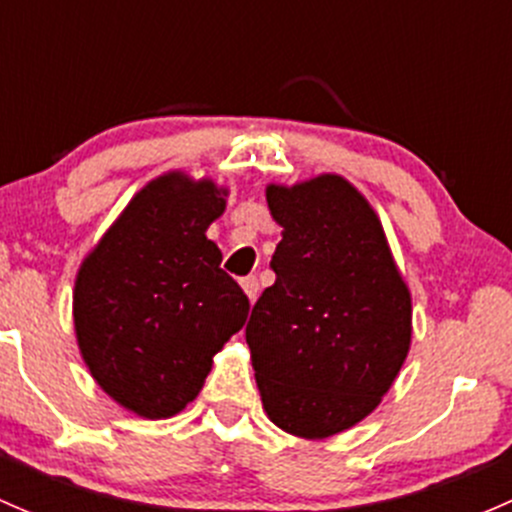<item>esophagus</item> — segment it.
<instances>
[{
    "mask_svg": "<svg viewBox=\"0 0 512 512\" xmlns=\"http://www.w3.org/2000/svg\"><path fill=\"white\" fill-rule=\"evenodd\" d=\"M242 289H245V294L250 297V302H255L257 294H260V282H257L255 275L242 277Z\"/></svg>",
    "mask_w": 512,
    "mask_h": 512,
    "instance_id": "34e87169",
    "label": "esophagus"
}]
</instances>
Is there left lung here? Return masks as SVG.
<instances>
[{
  "label": "left lung",
  "mask_w": 512,
  "mask_h": 512,
  "mask_svg": "<svg viewBox=\"0 0 512 512\" xmlns=\"http://www.w3.org/2000/svg\"><path fill=\"white\" fill-rule=\"evenodd\" d=\"M285 232L245 327L267 416L324 438L379 406L409 354L411 297L379 218L339 175L270 185Z\"/></svg>",
  "instance_id": "1"
}]
</instances>
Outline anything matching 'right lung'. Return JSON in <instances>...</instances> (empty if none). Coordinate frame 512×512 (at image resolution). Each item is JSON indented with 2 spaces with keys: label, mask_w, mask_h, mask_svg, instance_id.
I'll list each match as a JSON object with an SVG mask.
<instances>
[{
  "label": "right lung",
  "mask_w": 512,
  "mask_h": 512,
  "mask_svg": "<svg viewBox=\"0 0 512 512\" xmlns=\"http://www.w3.org/2000/svg\"><path fill=\"white\" fill-rule=\"evenodd\" d=\"M223 190L180 173L148 183L86 257L76 277L81 354L108 396L146 418L183 411L213 356L250 312L242 287L205 237Z\"/></svg>",
  "instance_id": "add662e5"
}]
</instances>
